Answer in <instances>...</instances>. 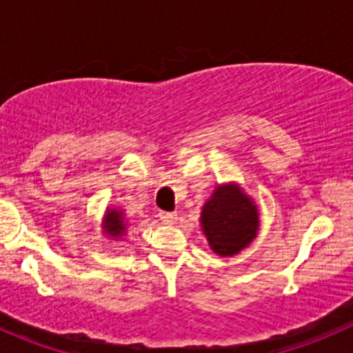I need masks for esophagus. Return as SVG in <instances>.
I'll use <instances>...</instances> for the list:
<instances>
[{"instance_id": "obj_1", "label": "esophagus", "mask_w": 353, "mask_h": 353, "mask_svg": "<svg viewBox=\"0 0 353 353\" xmlns=\"http://www.w3.org/2000/svg\"><path fill=\"white\" fill-rule=\"evenodd\" d=\"M159 215H160V220H162L163 223H176V220H177V215L172 212H160Z\"/></svg>"}]
</instances>
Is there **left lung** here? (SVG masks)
<instances>
[{"instance_id":"obj_1","label":"left lung","mask_w":353,"mask_h":353,"mask_svg":"<svg viewBox=\"0 0 353 353\" xmlns=\"http://www.w3.org/2000/svg\"><path fill=\"white\" fill-rule=\"evenodd\" d=\"M199 222L216 254L234 256L248 248L258 234V206L237 184H222L203 205Z\"/></svg>"}]
</instances>
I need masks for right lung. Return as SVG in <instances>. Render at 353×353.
<instances>
[{
	"mask_svg": "<svg viewBox=\"0 0 353 353\" xmlns=\"http://www.w3.org/2000/svg\"><path fill=\"white\" fill-rule=\"evenodd\" d=\"M104 232L110 237H123L126 234V219L121 210H108L104 219Z\"/></svg>",
	"mask_w": 353,
	"mask_h": 353,
	"instance_id": "right-lung-1",
	"label": "right lung"
}]
</instances>
